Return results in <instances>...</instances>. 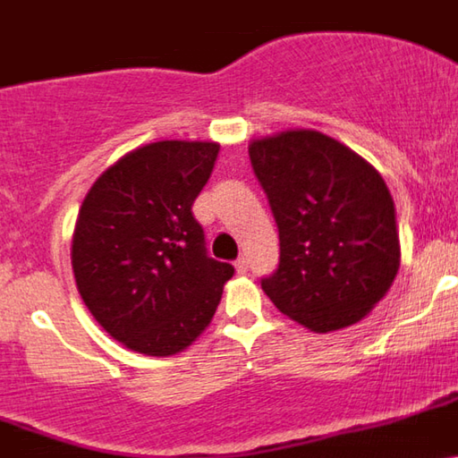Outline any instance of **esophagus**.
Listing matches in <instances>:
<instances>
[{"label": "esophagus", "mask_w": 458, "mask_h": 458, "mask_svg": "<svg viewBox=\"0 0 458 458\" xmlns=\"http://www.w3.org/2000/svg\"><path fill=\"white\" fill-rule=\"evenodd\" d=\"M247 269H249V260L244 256H240L238 260H235V271H238V274H247Z\"/></svg>", "instance_id": "1"}]
</instances>
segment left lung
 Here are the masks:
<instances>
[{"label":"left lung","instance_id":"left-lung-1","mask_svg":"<svg viewBox=\"0 0 458 458\" xmlns=\"http://www.w3.org/2000/svg\"><path fill=\"white\" fill-rule=\"evenodd\" d=\"M278 225V269L262 278L276 307L311 332L359 323L401 265L394 200L359 153L311 129L249 144Z\"/></svg>","mask_w":458,"mask_h":458}]
</instances>
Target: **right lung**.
<instances>
[{"instance_id":"add662e5","label":"right lung","mask_w":458,"mask_h":458,"mask_svg":"<svg viewBox=\"0 0 458 458\" xmlns=\"http://www.w3.org/2000/svg\"><path fill=\"white\" fill-rule=\"evenodd\" d=\"M220 144L151 142L108 166L81 202L73 274L93 318L129 350L171 356L214 318L229 262L209 258L193 202Z\"/></svg>"}]
</instances>
